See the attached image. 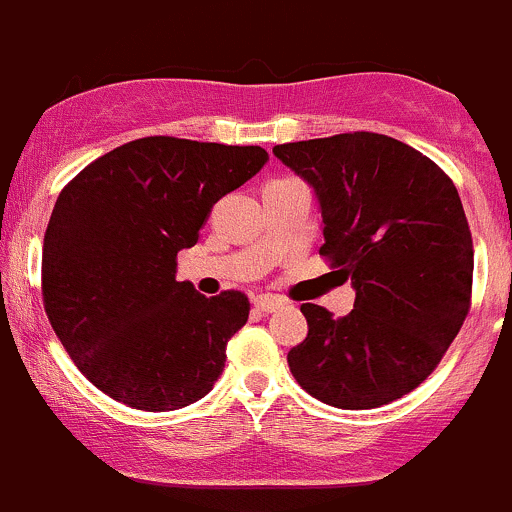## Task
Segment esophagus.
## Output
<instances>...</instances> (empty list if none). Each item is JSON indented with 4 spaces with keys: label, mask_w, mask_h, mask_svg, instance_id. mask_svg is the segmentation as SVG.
I'll list each match as a JSON object with an SVG mask.
<instances>
[{
    "label": "esophagus",
    "mask_w": 512,
    "mask_h": 512,
    "mask_svg": "<svg viewBox=\"0 0 512 512\" xmlns=\"http://www.w3.org/2000/svg\"><path fill=\"white\" fill-rule=\"evenodd\" d=\"M282 306H284V301L272 297V294H262V297L255 299V309L260 311V314H272V311L282 309Z\"/></svg>",
    "instance_id": "obj_1"
}]
</instances>
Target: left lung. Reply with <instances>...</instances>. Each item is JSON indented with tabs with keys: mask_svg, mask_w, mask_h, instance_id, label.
Returning <instances> with one entry per match:
<instances>
[{
	"mask_svg": "<svg viewBox=\"0 0 512 512\" xmlns=\"http://www.w3.org/2000/svg\"><path fill=\"white\" fill-rule=\"evenodd\" d=\"M272 152L314 188L319 252L355 289L343 319L301 306L309 333L289 351V370L309 395L341 410L407 395L469 314L473 245L459 191L432 159L385 134H336Z\"/></svg>",
	"mask_w": 512,
	"mask_h": 512,
	"instance_id": "1",
	"label": "left lung"
}]
</instances>
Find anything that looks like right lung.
<instances>
[{"mask_svg": "<svg viewBox=\"0 0 512 512\" xmlns=\"http://www.w3.org/2000/svg\"><path fill=\"white\" fill-rule=\"evenodd\" d=\"M267 159L262 147L144 137L61 191L43 238V306L80 373L112 400L171 412L213 390L250 301L176 282V255Z\"/></svg>", "mask_w": 512, "mask_h": 512, "instance_id": "right-lung-1", "label": "right lung"}]
</instances>
